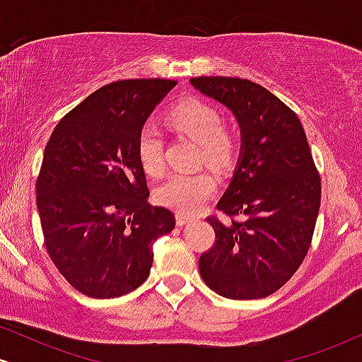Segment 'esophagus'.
I'll list each match as a JSON object with an SVG mask.
<instances>
[{
	"mask_svg": "<svg viewBox=\"0 0 362 362\" xmlns=\"http://www.w3.org/2000/svg\"><path fill=\"white\" fill-rule=\"evenodd\" d=\"M192 221V216H187V214H177V224L178 226H184V224Z\"/></svg>",
	"mask_w": 362,
	"mask_h": 362,
	"instance_id": "1",
	"label": "esophagus"
}]
</instances>
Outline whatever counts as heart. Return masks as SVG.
<instances>
[{
    "label": "heart",
    "instance_id": "1",
    "mask_svg": "<svg viewBox=\"0 0 362 362\" xmlns=\"http://www.w3.org/2000/svg\"><path fill=\"white\" fill-rule=\"evenodd\" d=\"M173 127L199 143V161H206L216 170H226L238 156V139L230 129L223 127V115L214 105L201 98L178 102L168 114ZM163 138L155 124H144L136 138V156L141 168L149 177L165 172ZM216 189V180L209 170L175 173L156 189V201L180 214H192L206 204Z\"/></svg>",
    "mask_w": 362,
    "mask_h": 362
}]
</instances>
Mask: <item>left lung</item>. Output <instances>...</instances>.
Returning a JSON list of instances; mask_svg holds the SVG:
<instances>
[{"label":"left lung","mask_w":362,"mask_h":362,"mask_svg":"<svg viewBox=\"0 0 362 362\" xmlns=\"http://www.w3.org/2000/svg\"><path fill=\"white\" fill-rule=\"evenodd\" d=\"M201 93L233 110L243 149L218 202L226 216H207L216 240L199 257L201 277L231 300L271 296L300 269L317 224L322 182L305 129L293 110L243 78L199 76Z\"/></svg>","instance_id":"obj_1"}]
</instances>
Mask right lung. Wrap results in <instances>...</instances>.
I'll use <instances>...</instances> for the list:
<instances>
[{
  "mask_svg": "<svg viewBox=\"0 0 362 362\" xmlns=\"http://www.w3.org/2000/svg\"><path fill=\"white\" fill-rule=\"evenodd\" d=\"M175 80L109 83L54 127L37 177V209L49 257L74 289L119 298L148 279L153 242L175 214L151 206L136 138Z\"/></svg>",
  "mask_w": 362,
  "mask_h": 362,
  "instance_id": "obj_1",
  "label": "right lung"
}]
</instances>
